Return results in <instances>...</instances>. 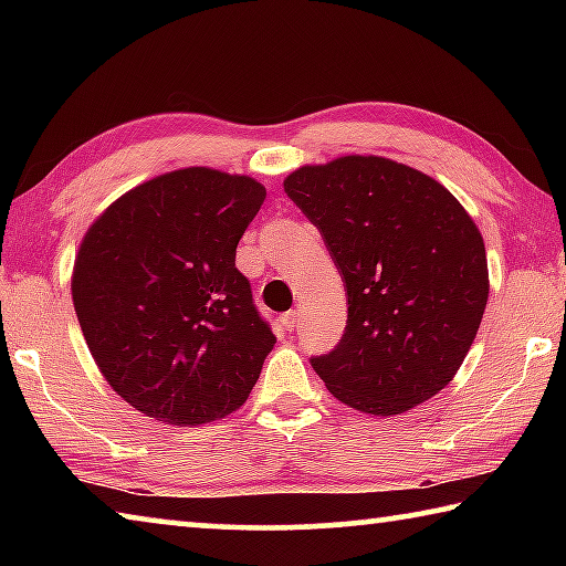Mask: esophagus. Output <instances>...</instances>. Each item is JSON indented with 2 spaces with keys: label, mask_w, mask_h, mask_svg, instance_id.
I'll return each instance as SVG.
<instances>
[{
  "label": "esophagus",
  "mask_w": 566,
  "mask_h": 566,
  "mask_svg": "<svg viewBox=\"0 0 566 566\" xmlns=\"http://www.w3.org/2000/svg\"><path fill=\"white\" fill-rule=\"evenodd\" d=\"M296 317H300V312H296V310H290V312H284L282 314V324H284V327L286 329H294L296 327Z\"/></svg>",
  "instance_id": "34e87169"
}]
</instances>
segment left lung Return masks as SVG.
<instances>
[{"label": "left lung", "mask_w": 566, "mask_h": 566, "mask_svg": "<svg viewBox=\"0 0 566 566\" xmlns=\"http://www.w3.org/2000/svg\"><path fill=\"white\" fill-rule=\"evenodd\" d=\"M284 191L319 229L347 286L337 347L312 357L334 397L375 417L442 391L490 296L484 239L437 179L385 157L306 165Z\"/></svg>", "instance_id": "1"}]
</instances>
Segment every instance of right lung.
Masks as SVG:
<instances>
[{
  "mask_svg": "<svg viewBox=\"0 0 566 566\" xmlns=\"http://www.w3.org/2000/svg\"><path fill=\"white\" fill-rule=\"evenodd\" d=\"M252 177L209 167L129 189L84 234L72 302L104 379L167 424H205L247 401L276 337L234 266L264 205Z\"/></svg>",
  "mask_w": 566,
  "mask_h": 566,
  "instance_id": "right-lung-1",
  "label": "right lung"
}]
</instances>
